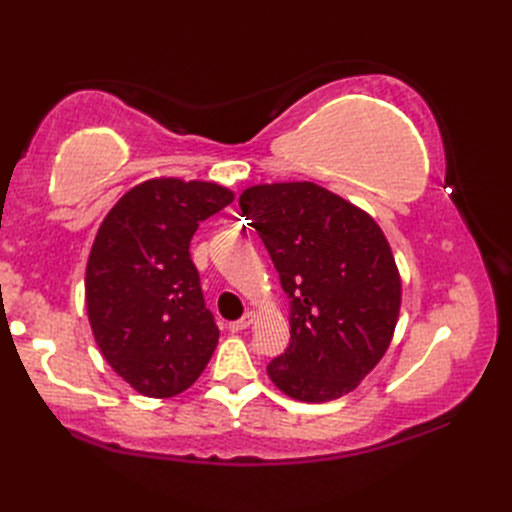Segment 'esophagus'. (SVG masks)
I'll list each match as a JSON object with an SVG mask.
<instances>
[{
    "label": "esophagus",
    "instance_id": "obj_1",
    "mask_svg": "<svg viewBox=\"0 0 512 512\" xmlns=\"http://www.w3.org/2000/svg\"><path fill=\"white\" fill-rule=\"evenodd\" d=\"M253 321H255V312L250 310V312H246L244 317L239 319V321H231V323H228V330H231V332H242V330L250 328V325H253Z\"/></svg>",
    "mask_w": 512,
    "mask_h": 512
}]
</instances>
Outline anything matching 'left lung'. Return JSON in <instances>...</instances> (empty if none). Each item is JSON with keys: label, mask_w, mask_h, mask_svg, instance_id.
Returning a JSON list of instances; mask_svg holds the SVG:
<instances>
[{"label": "left lung", "mask_w": 512, "mask_h": 512, "mask_svg": "<svg viewBox=\"0 0 512 512\" xmlns=\"http://www.w3.org/2000/svg\"><path fill=\"white\" fill-rule=\"evenodd\" d=\"M290 297V345L268 365L286 396L328 402L372 372L394 336L402 281L374 217L314 182L239 195Z\"/></svg>", "instance_id": "8db88e82"}]
</instances>
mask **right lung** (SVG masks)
<instances>
[{
    "label": "right lung",
    "instance_id": "right-lung-1",
    "mask_svg": "<svg viewBox=\"0 0 512 512\" xmlns=\"http://www.w3.org/2000/svg\"><path fill=\"white\" fill-rule=\"evenodd\" d=\"M215 182L151 178L105 215L85 270V306L105 361L138 394L171 398L204 372L220 339L189 244L233 202Z\"/></svg>",
    "mask_w": 512,
    "mask_h": 512
}]
</instances>
